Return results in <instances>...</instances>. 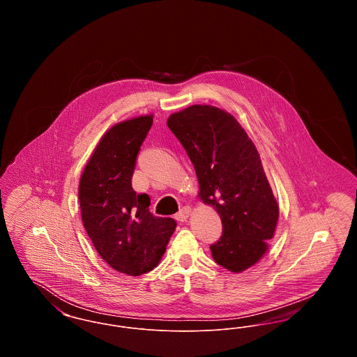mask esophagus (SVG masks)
Wrapping results in <instances>:
<instances>
[{"label": "esophagus", "instance_id": "1", "mask_svg": "<svg viewBox=\"0 0 357 357\" xmlns=\"http://www.w3.org/2000/svg\"><path fill=\"white\" fill-rule=\"evenodd\" d=\"M190 214H191V208H190L188 206H185V207H182V208L175 214V220L179 222H185L187 218L190 217Z\"/></svg>", "mask_w": 357, "mask_h": 357}]
</instances>
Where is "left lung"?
Masks as SVG:
<instances>
[{
	"label": "left lung",
	"mask_w": 357,
	"mask_h": 357,
	"mask_svg": "<svg viewBox=\"0 0 357 357\" xmlns=\"http://www.w3.org/2000/svg\"><path fill=\"white\" fill-rule=\"evenodd\" d=\"M167 126L197 172L204 204L215 208L222 237L210 246L214 261L241 273L269 250L280 208L255 143L225 109L194 104L171 114Z\"/></svg>",
	"instance_id": "left-lung-1"
}]
</instances>
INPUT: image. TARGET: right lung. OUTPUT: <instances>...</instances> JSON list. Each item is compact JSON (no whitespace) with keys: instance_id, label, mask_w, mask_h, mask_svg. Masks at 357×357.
Listing matches in <instances>:
<instances>
[{"instance_id":"add662e5","label":"right lung","mask_w":357,"mask_h":357,"mask_svg":"<svg viewBox=\"0 0 357 357\" xmlns=\"http://www.w3.org/2000/svg\"><path fill=\"white\" fill-rule=\"evenodd\" d=\"M153 115L112 126L85 165L79 202L85 231L102 259L128 275L151 272L176 227L172 218L155 217L150 197L131 186L136 156L153 126Z\"/></svg>"}]
</instances>
